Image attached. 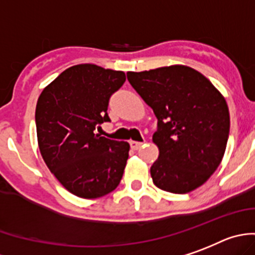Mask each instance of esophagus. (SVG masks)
<instances>
[{
  "instance_id": "34e87169",
  "label": "esophagus",
  "mask_w": 255,
  "mask_h": 255,
  "mask_svg": "<svg viewBox=\"0 0 255 255\" xmlns=\"http://www.w3.org/2000/svg\"><path fill=\"white\" fill-rule=\"evenodd\" d=\"M129 144H130V148H132V150H139V148H141V146H142V142H137V141H130L129 142Z\"/></svg>"
}]
</instances>
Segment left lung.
<instances>
[{
	"label": "left lung",
	"mask_w": 255,
	"mask_h": 255,
	"mask_svg": "<svg viewBox=\"0 0 255 255\" xmlns=\"http://www.w3.org/2000/svg\"><path fill=\"white\" fill-rule=\"evenodd\" d=\"M127 77L157 118L152 141L160 153L150 170L153 184L178 194L201 187L226 150L230 114L224 96L188 66L128 72Z\"/></svg>",
	"instance_id": "8db88e82"
}]
</instances>
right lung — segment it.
I'll use <instances>...</instances> for the list:
<instances>
[{
	"mask_svg": "<svg viewBox=\"0 0 255 255\" xmlns=\"http://www.w3.org/2000/svg\"><path fill=\"white\" fill-rule=\"evenodd\" d=\"M125 81L122 71L85 63L63 71L39 96V150L48 169L75 196L99 198L121 183L129 144L95 129L111 122L109 99Z\"/></svg>",
	"mask_w": 255,
	"mask_h": 255,
	"instance_id": "1",
	"label": "right lung"
}]
</instances>
